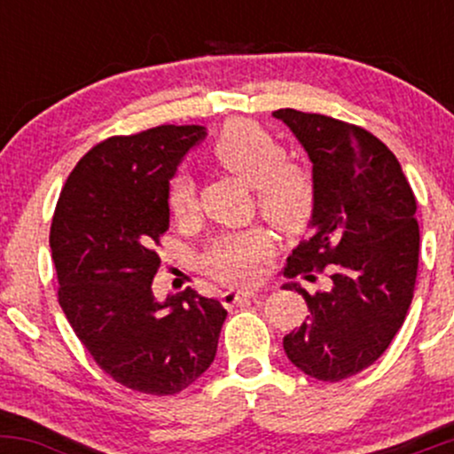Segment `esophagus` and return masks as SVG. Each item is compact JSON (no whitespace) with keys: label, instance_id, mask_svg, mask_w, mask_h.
Listing matches in <instances>:
<instances>
[{"label":"esophagus","instance_id":"34e87169","mask_svg":"<svg viewBox=\"0 0 454 454\" xmlns=\"http://www.w3.org/2000/svg\"><path fill=\"white\" fill-rule=\"evenodd\" d=\"M252 296H256V290H228V293H223L222 301L223 305H237L252 299Z\"/></svg>","mask_w":454,"mask_h":454}]
</instances>
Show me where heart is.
<instances>
[{"instance_id":"heart-1","label":"heart","mask_w":454,"mask_h":454,"mask_svg":"<svg viewBox=\"0 0 454 454\" xmlns=\"http://www.w3.org/2000/svg\"><path fill=\"white\" fill-rule=\"evenodd\" d=\"M211 158L254 185L260 215L279 232H299L316 209V179L301 161L286 158L284 145L267 128L249 119H232L209 147ZM168 211L175 220H187L196 211V185L179 173L168 185ZM270 241L262 228L223 232L207 245L200 264L211 278L228 284H249L269 256Z\"/></svg>"}]
</instances>
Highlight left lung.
Here are the masks:
<instances>
[{"label":"left lung","mask_w":454,"mask_h":454,"mask_svg":"<svg viewBox=\"0 0 454 454\" xmlns=\"http://www.w3.org/2000/svg\"><path fill=\"white\" fill-rule=\"evenodd\" d=\"M301 140L316 179L314 232L294 249L284 275L317 281L303 294L309 316L290 335V363L322 382H340L373 364L403 325L416 273L420 232L416 196L395 153L354 123L279 108Z\"/></svg>","instance_id":"1"}]
</instances>
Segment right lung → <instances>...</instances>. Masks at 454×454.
Returning a JSON list of instances; mask_svg holds the SVG:
<instances>
[{
  "mask_svg": "<svg viewBox=\"0 0 454 454\" xmlns=\"http://www.w3.org/2000/svg\"><path fill=\"white\" fill-rule=\"evenodd\" d=\"M202 126L111 137L67 176L51 252L57 301L98 367L145 395H176L209 369L228 311L185 288L166 303L151 290L170 226L168 181Z\"/></svg>",
  "mask_w": 454,
  "mask_h": 454,
  "instance_id": "obj_1",
  "label": "right lung"
}]
</instances>
